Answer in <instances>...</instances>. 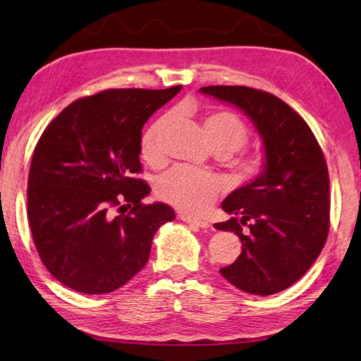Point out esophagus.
<instances>
[{
    "label": "esophagus",
    "instance_id": "esophagus-1",
    "mask_svg": "<svg viewBox=\"0 0 361 361\" xmlns=\"http://www.w3.org/2000/svg\"><path fill=\"white\" fill-rule=\"evenodd\" d=\"M180 219L184 220L185 224H189V225H194V226H200V228H207V226H209V221H207V220L190 219V216H185V215H180Z\"/></svg>",
    "mask_w": 361,
    "mask_h": 361
}]
</instances>
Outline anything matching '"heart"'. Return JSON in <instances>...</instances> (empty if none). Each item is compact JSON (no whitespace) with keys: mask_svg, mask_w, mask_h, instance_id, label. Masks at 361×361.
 Here are the masks:
<instances>
[{"mask_svg":"<svg viewBox=\"0 0 361 361\" xmlns=\"http://www.w3.org/2000/svg\"><path fill=\"white\" fill-rule=\"evenodd\" d=\"M169 123V118H161L145 133L141 141L145 159L149 162L162 161V135ZM204 135L210 146L224 147L226 154L238 151L248 141V130L245 123L230 111L209 113L204 120ZM235 166L241 177L255 179L263 172L264 159L261 156H248L236 161ZM156 189L161 199L177 210L197 215L212 205L221 189V182L212 172L189 166H176L157 179Z\"/></svg>","mask_w":361,"mask_h":361,"instance_id":"obj_1","label":"heart"}]
</instances>
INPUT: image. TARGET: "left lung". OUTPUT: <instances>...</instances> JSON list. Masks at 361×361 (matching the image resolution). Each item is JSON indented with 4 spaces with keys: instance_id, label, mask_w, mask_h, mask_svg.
I'll return each instance as SVG.
<instances>
[{
    "instance_id": "8db88e82",
    "label": "left lung",
    "mask_w": 361,
    "mask_h": 361,
    "mask_svg": "<svg viewBox=\"0 0 361 361\" xmlns=\"http://www.w3.org/2000/svg\"><path fill=\"white\" fill-rule=\"evenodd\" d=\"M204 95L240 108L261 136L264 169L221 202L215 224L243 243L224 278L248 294L271 295L302 278L329 235V171L314 133L288 103L250 87H202Z\"/></svg>"
}]
</instances>
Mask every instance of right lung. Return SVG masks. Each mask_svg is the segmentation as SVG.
Listing matches in <instances>:
<instances>
[{"label":"right lung","instance_id":"right-lung-1","mask_svg":"<svg viewBox=\"0 0 361 361\" xmlns=\"http://www.w3.org/2000/svg\"><path fill=\"white\" fill-rule=\"evenodd\" d=\"M180 88L100 92L44 130L29 169L27 219L44 266L67 288H121L145 268L157 228L176 219L167 204H142L151 189L136 174L142 126ZM126 204L128 214H111Z\"/></svg>","mask_w":361,"mask_h":361}]
</instances>
